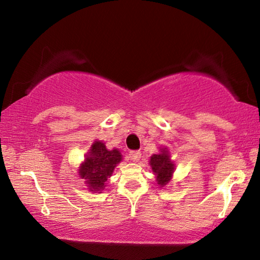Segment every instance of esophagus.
<instances>
[{
    "mask_svg": "<svg viewBox=\"0 0 260 260\" xmlns=\"http://www.w3.org/2000/svg\"><path fill=\"white\" fill-rule=\"evenodd\" d=\"M128 158L132 161H139L141 158V152L140 151H131L128 153Z\"/></svg>",
    "mask_w": 260,
    "mask_h": 260,
    "instance_id": "esophagus-1",
    "label": "esophagus"
}]
</instances>
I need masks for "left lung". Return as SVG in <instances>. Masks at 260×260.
I'll list each match as a JSON object with an SVG mask.
<instances>
[{
	"label": "left lung",
	"mask_w": 260,
	"mask_h": 260,
	"mask_svg": "<svg viewBox=\"0 0 260 260\" xmlns=\"http://www.w3.org/2000/svg\"><path fill=\"white\" fill-rule=\"evenodd\" d=\"M149 164L151 166L152 172L156 175L157 184H159L160 187H165L166 184H169L175 169L173 161L170 159L169 150L166 148H161L159 153L150 157Z\"/></svg>",
	"instance_id": "8db88e82"
}]
</instances>
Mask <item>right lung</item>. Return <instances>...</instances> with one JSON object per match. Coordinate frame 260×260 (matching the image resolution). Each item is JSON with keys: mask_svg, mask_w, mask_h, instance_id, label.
Segmentation results:
<instances>
[{"mask_svg": "<svg viewBox=\"0 0 260 260\" xmlns=\"http://www.w3.org/2000/svg\"><path fill=\"white\" fill-rule=\"evenodd\" d=\"M121 153L118 149L109 150L102 141L91 144L85 161L79 167V175L86 180L90 191L101 192L113 173L114 167L121 161Z\"/></svg>", "mask_w": 260, "mask_h": 260, "instance_id": "right-lung-1", "label": "right lung"}]
</instances>
